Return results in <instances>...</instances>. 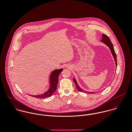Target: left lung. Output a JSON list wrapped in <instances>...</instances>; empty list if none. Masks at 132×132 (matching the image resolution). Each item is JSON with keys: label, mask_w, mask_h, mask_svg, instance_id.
Wrapping results in <instances>:
<instances>
[{"label": "left lung", "mask_w": 132, "mask_h": 132, "mask_svg": "<svg viewBox=\"0 0 132 132\" xmlns=\"http://www.w3.org/2000/svg\"><path fill=\"white\" fill-rule=\"evenodd\" d=\"M101 42H102L103 43H104L105 45H106L110 49L111 53H112V54L113 55V58L114 59V60H115V64H116V67H117V58H116V53L115 52V51H114V47H113V44H112L111 42V40L105 34H103L102 35V38L101 40ZM73 80H74V83H75L76 86V88L80 92H84V93H88V94H94L95 93H97V92H86V91H85L83 89H82V88H81L79 85H78L77 84V82L75 78H73Z\"/></svg>", "instance_id": "obj_1"}]
</instances>
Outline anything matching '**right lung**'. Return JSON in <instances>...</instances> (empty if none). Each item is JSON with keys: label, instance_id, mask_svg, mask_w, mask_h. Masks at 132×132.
<instances>
[{"label": "right lung", "instance_id": "add662e5", "mask_svg": "<svg viewBox=\"0 0 132 132\" xmlns=\"http://www.w3.org/2000/svg\"><path fill=\"white\" fill-rule=\"evenodd\" d=\"M63 69H57L53 71L50 76V88L45 93L43 94H38V95H30V96H32L33 97L38 98H44L46 97H50L52 95V94L54 93L57 89V86L58 82V76L60 73L62 71Z\"/></svg>", "mask_w": 132, "mask_h": 132}]
</instances>
